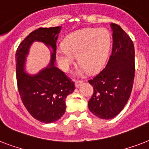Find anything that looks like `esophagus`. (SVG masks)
<instances>
[{"instance_id":"1","label":"esophagus","mask_w":149,"mask_h":149,"mask_svg":"<svg viewBox=\"0 0 149 149\" xmlns=\"http://www.w3.org/2000/svg\"><path fill=\"white\" fill-rule=\"evenodd\" d=\"M82 84H83V81H76V83H75V86H76L77 88H78Z\"/></svg>"}]
</instances>
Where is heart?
Listing matches in <instances>:
<instances>
[{
	"label": "heart",
	"mask_w": 149,
	"mask_h": 149,
	"mask_svg": "<svg viewBox=\"0 0 149 149\" xmlns=\"http://www.w3.org/2000/svg\"><path fill=\"white\" fill-rule=\"evenodd\" d=\"M111 36L104 29H85L72 32L63 41V47L56 52L61 69L70 70L77 56L80 63L77 74L99 71L106 63L111 49Z\"/></svg>",
	"instance_id": "b5f03b06"
}]
</instances>
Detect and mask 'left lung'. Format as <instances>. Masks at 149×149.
Masks as SVG:
<instances>
[{"label":"left lung","mask_w":149,"mask_h":149,"mask_svg":"<svg viewBox=\"0 0 149 149\" xmlns=\"http://www.w3.org/2000/svg\"><path fill=\"white\" fill-rule=\"evenodd\" d=\"M113 48L106 67L89 80L93 93L88 101L90 111L101 119L117 116L127 104L134 78L133 42L119 25L111 24Z\"/></svg>","instance_id":"left-lung-1"}]
</instances>
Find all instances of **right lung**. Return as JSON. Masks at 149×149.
<instances>
[{"mask_svg":"<svg viewBox=\"0 0 149 149\" xmlns=\"http://www.w3.org/2000/svg\"><path fill=\"white\" fill-rule=\"evenodd\" d=\"M61 29L62 26H58L32 31L21 42L15 54L17 88L22 103L34 118L45 124L61 118L65 111V98L75 90L73 82L55 65L56 41ZM35 41L43 43L50 49L51 58L46 68L30 74L25 71V64Z\"/></svg>","mask_w":149,"mask_h":149,"instance_id":"right-lung-1","label":"right lung"}]
</instances>
